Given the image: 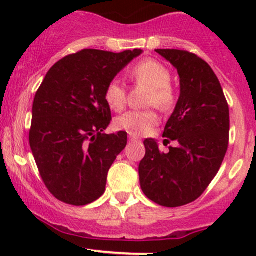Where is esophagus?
I'll return each mask as SVG.
<instances>
[{"mask_svg":"<svg viewBox=\"0 0 256 256\" xmlns=\"http://www.w3.org/2000/svg\"><path fill=\"white\" fill-rule=\"evenodd\" d=\"M128 141H130V142H136V141H138V138H136V136H134V135H130Z\"/></svg>","mask_w":256,"mask_h":256,"instance_id":"34e87169","label":"esophagus"}]
</instances>
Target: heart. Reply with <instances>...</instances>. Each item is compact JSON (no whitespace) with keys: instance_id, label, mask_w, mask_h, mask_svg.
<instances>
[{"instance_id":"obj_1","label":"heart","mask_w":256,"mask_h":256,"mask_svg":"<svg viewBox=\"0 0 256 256\" xmlns=\"http://www.w3.org/2000/svg\"><path fill=\"white\" fill-rule=\"evenodd\" d=\"M131 76L140 84L150 88L148 105L160 110H170L174 104V92L171 88V73L168 68L154 59H144L131 69ZM105 102L110 109L120 112L125 106L126 92L120 80L112 79L105 89ZM158 118L151 110L146 112H128L115 120V126L134 136H141L148 132Z\"/></svg>"}]
</instances>
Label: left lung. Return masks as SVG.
<instances>
[{
	"instance_id": "left-lung-1",
	"label": "left lung",
	"mask_w": 256,
	"mask_h": 256,
	"mask_svg": "<svg viewBox=\"0 0 256 256\" xmlns=\"http://www.w3.org/2000/svg\"><path fill=\"white\" fill-rule=\"evenodd\" d=\"M180 76V98L164 126L167 154L154 138L144 141L138 164L141 190L164 207L188 204L200 197L222 166L229 144V106L213 69L196 54L156 49Z\"/></svg>"
}]
</instances>
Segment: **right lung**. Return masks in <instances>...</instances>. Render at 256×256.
I'll use <instances>...</instances> for the list:
<instances>
[{
	"instance_id": "add662e5",
	"label": "right lung",
	"mask_w": 256,
	"mask_h": 256,
	"mask_svg": "<svg viewBox=\"0 0 256 256\" xmlns=\"http://www.w3.org/2000/svg\"><path fill=\"white\" fill-rule=\"evenodd\" d=\"M142 53L82 49L56 62L37 90L30 144L49 192L85 206L105 192L108 172L128 144V134L104 130L112 121L106 85Z\"/></svg>"
}]
</instances>
